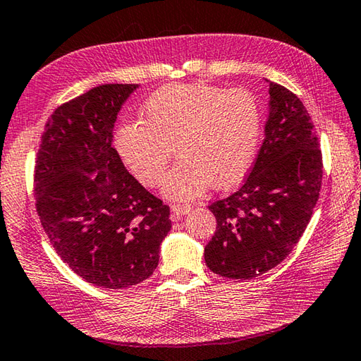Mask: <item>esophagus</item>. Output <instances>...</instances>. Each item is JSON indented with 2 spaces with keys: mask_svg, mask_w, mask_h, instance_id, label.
<instances>
[{
  "mask_svg": "<svg viewBox=\"0 0 361 361\" xmlns=\"http://www.w3.org/2000/svg\"><path fill=\"white\" fill-rule=\"evenodd\" d=\"M190 210H192V206H188V204H173V206H171V220L173 221L180 220V216L187 215Z\"/></svg>",
  "mask_w": 361,
  "mask_h": 361,
  "instance_id": "esophagus-1",
  "label": "esophagus"
}]
</instances>
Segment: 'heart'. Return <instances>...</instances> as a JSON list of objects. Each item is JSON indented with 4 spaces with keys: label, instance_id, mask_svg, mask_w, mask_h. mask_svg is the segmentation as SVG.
I'll return each instance as SVG.
<instances>
[{
    "label": "heart",
    "instance_id": "obj_1",
    "mask_svg": "<svg viewBox=\"0 0 361 361\" xmlns=\"http://www.w3.org/2000/svg\"><path fill=\"white\" fill-rule=\"evenodd\" d=\"M141 121L121 124L114 146L149 187L160 182L176 146L180 160L161 182L169 200H193L209 183L229 188L240 182L255 160L262 127L253 92L204 83L160 87L142 104Z\"/></svg>",
    "mask_w": 361,
    "mask_h": 361
}]
</instances>
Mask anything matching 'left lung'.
<instances>
[{"label":"left lung","mask_w":361,"mask_h":361,"mask_svg":"<svg viewBox=\"0 0 361 361\" xmlns=\"http://www.w3.org/2000/svg\"><path fill=\"white\" fill-rule=\"evenodd\" d=\"M264 142L243 185L209 210L216 231L204 248L214 274L235 280L259 276L300 240L316 207L322 154L311 116L286 87H269Z\"/></svg>","instance_id":"8db88e82"}]
</instances>
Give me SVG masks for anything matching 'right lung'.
Returning <instances> with one entry per match:
<instances>
[{
	"label": "right lung",
	"mask_w": 361,
	"mask_h": 361,
	"mask_svg": "<svg viewBox=\"0 0 361 361\" xmlns=\"http://www.w3.org/2000/svg\"><path fill=\"white\" fill-rule=\"evenodd\" d=\"M137 87L102 85L58 106L34 171L37 215L53 248L78 276L106 289L151 276L171 229L169 207L111 146L118 113Z\"/></svg>",
	"instance_id": "1"
}]
</instances>
